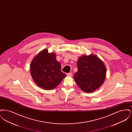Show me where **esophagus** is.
<instances>
[{
    "label": "esophagus",
    "instance_id": "34e87169",
    "mask_svg": "<svg viewBox=\"0 0 132 132\" xmlns=\"http://www.w3.org/2000/svg\"><path fill=\"white\" fill-rule=\"evenodd\" d=\"M72 73H67V77H72Z\"/></svg>",
    "mask_w": 132,
    "mask_h": 132
}]
</instances>
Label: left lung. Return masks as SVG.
<instances>
[{"instance_id": "left-lung-1", "label": "left lung", "mask_w": 132, "mask_h": 132, "mask_svg": "<svg viewBox=\"0 0 132 132\" xmlns=\"http://www.w3.org/2000/svg\"><path fill=\"white\" fill-rule=\"evenodd\" d=\"M78 72L74 74L76 84L86 93L95 91L104 81L106 69L102 60L94 54L82 55L77 62Z\"/></svg>"}]
</instances>
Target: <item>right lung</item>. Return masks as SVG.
<instances>
[{"label": "right lung", "mask_w": 132, "mask_h": 132, "mask_svg": "<svg viewBox=\"0 0 132 132\" xmlns=\"http://www.w3.org/2000/svg\"><path fill=\"white\" fill-rule=\"evenodd\" d=\"M61 68L55 54L48 53L47 49H44L32 59L30 72L33 80L39 87L51 90L56 88L66 76Z\"/></svg>", "instance_id": "right-lung-1"}]
</instances>
